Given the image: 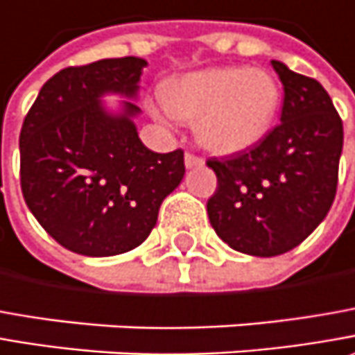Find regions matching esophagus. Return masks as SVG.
<instances>
[{
  "label": "esophagus",
  "instance_id": "esophagus-1",
  "mask_svg": "<svg viewBox=\"0 0 355 355\" xmlns=\"http://www.w3.org/2000/svg\"><path fill=\"white\" fill-rule=\"evenodd\" d=\"M184 165H187V168H194V166L204 165V161H202L200 157H196V155L187 153L184 155Z\"/></svg>",
  "mask_w": 355,
  "mask_h": 355
}]
</instances>
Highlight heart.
<instances>
[{"label": "heart", "mask_w": 355, "mask_h": 355, "mask_svg": "<svg viewBox=\"0 0 355 355\" xmlns=\"http://www.w3.org/2000/svg\"><path fill=\"white\" fill-rule=\"evenodd\" d=\"M161 98L173 119L194 121L196 137L206 149L234 155L267 135L281 92L265 70L208 68L166 84Z\"/></svg>", "instance_id": "heart-1"}]
</instances>
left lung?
<instances>
[{
	"label": "left lung",
	"instance_id": "left-lung-1",
	"mask_svg": "<svg viewBox=\"0 0 355 355\" xmlns=\"http://www.w3.org/2000/svg\"><path fill=\"white\" fill-rule=\"evenodd\" d=\"M283 84L281 123L255 147L210 159L218 189L206 204L232 250L275 257L322 222L336 196L344 128L320 82L271 62Z\"/></svg>",
	"mask_w": 355,
	"mask_h": 355
}]
</instances>
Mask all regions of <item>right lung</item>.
Instances as JSON below:
<instances>
[{"label": "right lung", "mask_w": 355, "mask_h": 355, "mask_svg": "<svg viewBox=\"0 0 355 355\" xmlns=\"http://www.w3.org/2000/svg\"><path fill=\"white\" fill-rule=\"evenodd\" d=\"M145 67L123 56L64 68L44 82L23 121V198L44 232L80 255L141 245L184 177L182 149L153 153L141 143L137 105L121 102L112 114L102 104L105 94L135 100Z\"/></svg>", "instance_id": "add662e5"}]
</instances>
